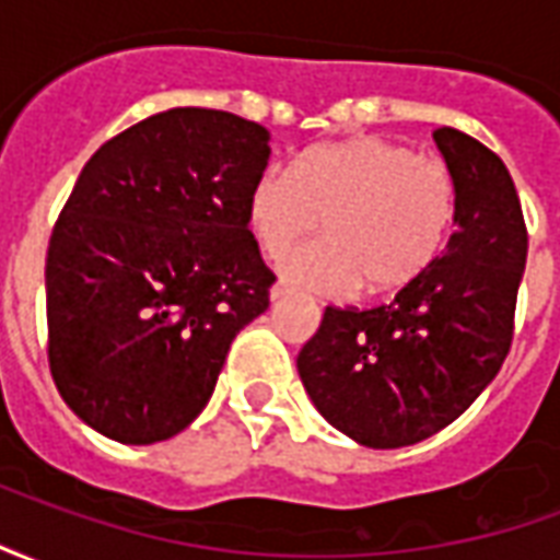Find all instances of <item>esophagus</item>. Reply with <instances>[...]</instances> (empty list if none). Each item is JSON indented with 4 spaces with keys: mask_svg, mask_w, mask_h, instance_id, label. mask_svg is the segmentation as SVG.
<instances>
[{
    "mask_svg": "<svg viewBox=\"0 0 560 560\" xmlns=\"http://www.w3.org/2000/svg\"><path fill=\"white\" fill-rule=\"evenodd\" d=\"M288 293H291V288H288L284 281H276V284L269 288V303H281V300H284Z\"/></svg>",
    "mask_w": 560,
    "mask_h": 560,
    "instance_id": "esophagus-1",
    "label": "esophagus"
}]
</instances>
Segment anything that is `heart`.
Here are the masks:
<instances>
[{
  "label": "heart",
  "instance_id": "1",
  "mask_svg": "<svg viewBox=\"0 0 560 560\" xmlns=\"http://www.w3.org/2000/svg\"><path fill=\"white\" fill-rule=\"evenodd\" d=\"M456 219V183L441 161L387 138L320 143L291 173H260L245 224L279 260L325 221L328 240L281 260V276L324 296L393 293L432 267Z\"/></svg>",
  "mask_w": 560,
  "mask_h": 560
}]
</instances>
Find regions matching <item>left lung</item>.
<instances>
[{"label": "left lung", "mask_w": 560, "mask_h": 560, "mask_svg": "<svg viewBox=\"0 0 560 560\" xmlns=\"http://www.w3.org/2000/svg\"><path fill=\"white\" fill-rule=\"evenodd\" d=\"M456 183V231L420 279L377 308H332L296 357L320 417L372 450L441 432L501 372L528 231L504 161L456 128H434Z\"/></svg>", "instance_id": "1"}]
</instances>
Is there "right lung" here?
I'll use <instances>...</instances> for the list:
<instances>
[{"instance_id": "obj_1", "label": "right lung", "mask_w": 560, "mask_h": 560, "mask_svg": "<svg viewBox=\"0 0 560 560\" xmlns=\"http://www.w3.org/2000/svg\"><path fill=\"white\" fill-rule=\"evenodd\" d=\"M252 119L176 107L107 140L80 171L47 248L56 389L119 444L179 434L207 408L236 332L276 276L245 224L269 164Z\"/></svg>"}]
</instances>
